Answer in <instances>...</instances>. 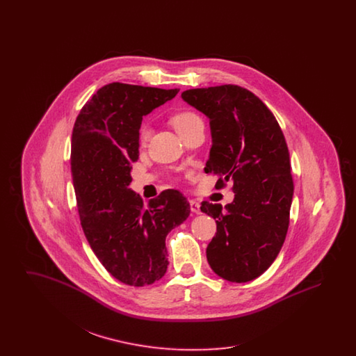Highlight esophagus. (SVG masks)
<instances>
[{
  "mask_svg": "<svg viewBox=\"0 0 356 356\" xmlns=\"http://www.w3.org/2000/svg\"><path fill=\"white\" fill-rule=\"evenodd\" d=\"M189 208L193 213H200L202 209H200V203L196 202V200H189Z\"/></svg>",
  "mask_w": 356,
  "mask_h": 356,
  "instance_id": "1",
  "label": "esophagus"
}]
</instances>
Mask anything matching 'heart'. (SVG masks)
<instances>
[{
	"instance_id": "b5f03b06",
	"label": "heart",
	"mask_w": 356,
	"mask_h": 356,
	"mask_svg": "<svg viewBox=\"0 0 356 356\" xmlns=\"http://www.w3.org/2000/svg\"><path fill=\"white\" fill-rule=\"evenodd\" d=\"M199 122H203L202 118L196 112L189 111V109L179 111L170 116V124L173 125V128L180 136L184 135L193 125H196ZM148 135H149V129L145 124H143L138 131V141L141 144H144L148 140Z\"/></svg>"
}]
</instances>
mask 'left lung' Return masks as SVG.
<instances>
[{"label":"left lung","mask_w":356,"mask_h":356,"mask_svg":"<svg viewBox=\"0 0 356 356\" xmlns=\"http://www.w3.org/2000/svg\"><path fill=\"white\" fill-rule=\"evenodd\" d=\"M181 97L209 119L212 148L204 170L232 181L235 199L203 202L216 219L207 260L216 275L245 283L270 268L287 235L293 180L287 143L273 113L238 85L188 89Z\"/></svg>","instance_id":"1"}]
</instances>
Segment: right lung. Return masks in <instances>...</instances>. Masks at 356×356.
Instances as JSON below:
<instances>
[{"instance_id": "add662e5", "label": "right lung", "mask_w": 356, "mask_h": 356, "mask_svg": "<svg viewBox=\"0 0 356 356\" xmlns=\"http://www.w3.org/2000/svg\"><path fill=\"white\" fill-rule=\"evenodd\" d=\"M179 89L112 83L85 104L72 134L70 170L85 237L104 268L124 284L143 287L168 267L165 237L189 216L183 193L165 189L143 199L128 186L138 159L143 116Z\"/></svg>"}]
</instances>
